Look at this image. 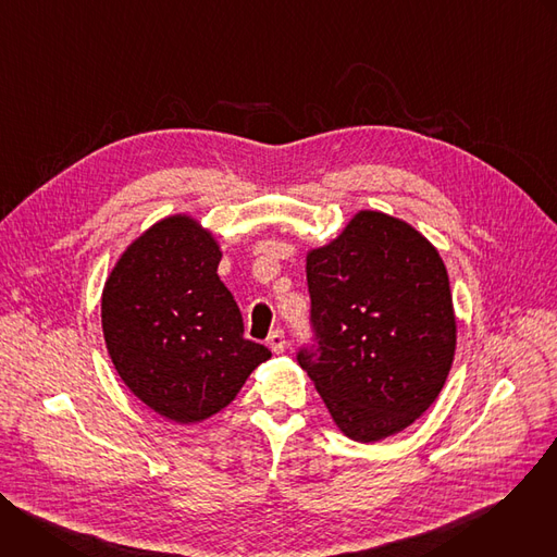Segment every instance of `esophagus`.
Wrapping results in <instances>:
<instances>
[{"label":"esophagus","mask_w":557,"mask_h":557,"mask_svg":"<svg viewBox=\"0 0 557 557\" xmlns=\"http://www.w3.org/2000/svg\"><path fill=\"white\" fill-rule=\"evenodd\" d=\"M267 344H269V348L273 350V352H284V348H286V337H284V331H273L271 335H269V339H267Z\"/></svg>","instance_id":"1"}]
</instances>
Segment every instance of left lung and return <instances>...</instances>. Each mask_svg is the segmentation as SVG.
I'll return each mask as SVG.
<instances>
[{
    "mask_svg": "<svg viewBox=\"0 0 557 557\" xmlns=\"http://www.w3.org/2000/svg\"><path fill=\"white\" fill-rule=\"evenodd\" d=\"M320 357L299 366L342 434L376 443L410 428L441 394L456 352L449 275L438 249L401 218L357 211L306 253Z\"/></svg>",
    "mask_w": 557,
    "mask_h": 557,
    "instance_id": "8db88e82",
    "label": "left lung"
}]
</instances>
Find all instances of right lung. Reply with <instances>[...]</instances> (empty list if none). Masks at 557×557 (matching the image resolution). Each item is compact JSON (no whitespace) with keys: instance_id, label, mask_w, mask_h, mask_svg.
Here are the masks:
<instances>
[{"instance_id":"obj_1","label":"right lung","mask_w":557,"mask_h":557,"mask_svg":"<svg viewBox=\"0 0 557 557\" xmlns=\"http://www.w3.org/2000/svg\"><path fill=\"white\" fill-rule=\"evenodd\" d=\"M220 260L215 235L174 213L127 245L103 286L101 326L114 370L172 423L224 410L271 357L245 339L240 308L218 277Z\"/></svg>"}]
</instances>
